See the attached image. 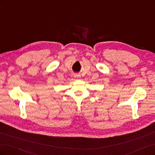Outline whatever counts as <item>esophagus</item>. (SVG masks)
Segmentation results:
<instances>
[{
    "mask_svg": "<svg viewBox=\"0 0 155 155\" xmlns=\"http://www.w3.org/2000/svg\"><path fill=\"white\" fill-rule=\"evenodd\" d=\"M74 77L75 78H79L81 77V76H80V75H79V74H74Z\"/></svg>",
    "mask_w": 155,
    "mask_h": 155,
    "instance_id": "34e87169",
    "label": "esophagus"
}]
</instances>
